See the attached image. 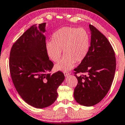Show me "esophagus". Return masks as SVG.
<instances>
[{"label":"esophagus","mask_w":125,"mask_h":125,"mask_svg":"<svg viewBox=\"0 0 125 125\" xmlns=\"http://www.w3.org/2000/svg\"><path fill=\"white\" fill-rule=\"evenodd\" d=\"M64 76H65L66 77H67V76L70 75V73H64Z\"/></svg>","instance_id":"esophagus-1"}]
</instances>
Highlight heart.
I'll return each mask as SVG.
<instances>
[{"mask_svg":"<svg viewBox=\"0 0 125 125\" xmlns=\"http://www.w3.org/2000/svg\"><path fill=\"white\" fill-rule=\"evenodd\" d=\"M90 49V36L86 30L75 27H63L53 34L52 41L46 43L49 57L56 62L63 51L64 56L55 64L56 70L67 72L72 69L76 62L86 58Z\"/></svg>","mask_w":125,"mask_h":125,"instance_id":"1","label":"heart"}]
</instances>
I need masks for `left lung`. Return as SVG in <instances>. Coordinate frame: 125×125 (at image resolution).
<instances>
[{
    "mask_svg": "<svg viewBox=\"0 0 125 125\" xmlns=\"http://www.w3.org/2000/svg\"><path fill=\"white\" fill-rule=\"evenodd\" d=\"M90 49L87 56L74 71L84 75L77 76L74 98L78 104L92 106L106 95L114 79L116 69L115 53L111 44L100 31L89 25Z\"/></svg>",
    "mask_w": 125,
    "mask_h": 125,
    "instance_id": "1",
    "label": "left lung"
}]
</instances>
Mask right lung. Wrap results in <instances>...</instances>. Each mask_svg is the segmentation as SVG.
Returning a JSON list of instances; mask_svg holds the SVG:
<instances>
[{
    "label": "right lung",
    "mask_w": 125,
    "mask_h": 125,
    "mask_svg": "<svg viewBox=\"0 0 125 125\" xmlns=\"http://www.w3.org/2000/svg\"><path fill=\"white\" fill-rule=\"evenodd\" d=\"M46 24L31 26L13 44L10 54V71L16 91L27 104L38 109L55 101L58 88L64 79L61 71L50 74L54 64L46 49Z\"/></svg>",
    "instance_id": "1"
}]
</instances>
